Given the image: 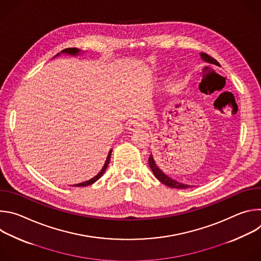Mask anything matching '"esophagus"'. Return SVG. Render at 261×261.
Here are the masks:
<instances>
[{
    "instance_id": "esophagus-1",
    "label": "esophagus",
    "mask_w": 261,
    "mask_h": 261,
    "mask_svg": "<svg viewBox=\"0 0 261 261\" xmlns=\"http://www.w3.org/2000/svg\"><path fill=\"white\" fill-rule=\"evenodd\" d=\"M144 128V123L140 120H134L131 122V124L129 125V131L131 132H137L138 130Z\"/></svg>"
}]
</instances>
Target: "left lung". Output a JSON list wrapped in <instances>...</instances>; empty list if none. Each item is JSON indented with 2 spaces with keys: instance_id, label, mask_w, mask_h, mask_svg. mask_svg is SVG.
Here are the masks:
<instances>
[{
  "instance_id": "left-lung-1",
  "label": "left lung",
  "mask_w": 261,
  "mask_h": 261,
  "mask_svg": "<svg viewBox=\"0 0 261 261\" xmlns=\"http://www.w3.org/2000/svg\"><path fill=\"white\" fill-rule=\"evenodd\" d=\"M200 57H201V60L208 63V64H213V65H216V66H220V64L215 60L213 59L212 57H210L208 55L204 54V53H201L200 54ZM148 165H150L154 175L158 178V180H160L162 184L168 186V187L170 188H176V189H187V188H190L191 186L190 185H187V184H182V182H179V181H176L174 179H172L171 177H169L168 175H166L160 168L159 166L157 165V161L155 160L153 154L150 155V157H148Z\"/></svg>"
}]
</instances>
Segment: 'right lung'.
<instances>
[{
  "label": "right lung",
  "mask_w": 261,
  "mask_h": 261,
  "mask_svg": "<svg viewBox=\"0 0 261 261\" xmlns=\"http://www.w3.org/2000/svg\"><path fill=\"white\" fill-rule=\"evenodd\" d=\"M61 54H66V55H70V56H73V57H74V56H79V55H81V54H82V50H81V49H79V48H75V47L65 48L64 50H62L61 53H59L58 55H56V56H55V58H56V57H58V56H60ZM111 152H113V150H110V151L108 152V155H107V158H106V160H105V163H104V165H103L102 169L100 170V172H99L97 175H95L93 178H91V179H89V180H87V181L80 182V184L73 185V186H75V187H85V186L92 185V184H94L96 180H98V179L103 175V173L105 172V170H106V168H107V166H108V163H109V160H110V156H111Z\"/></svg>",
  "instance_id": "right-lung-1"
}]
</instances>
